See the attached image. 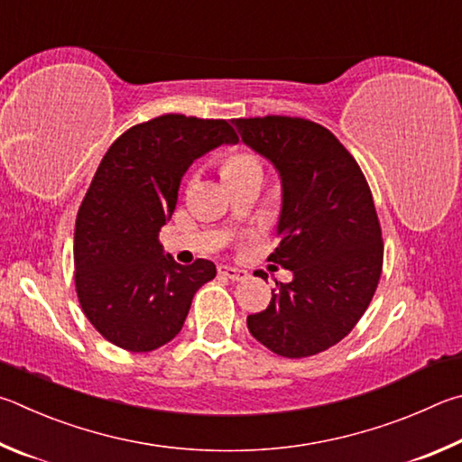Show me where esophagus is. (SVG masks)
<instances>
[{
	"label": "esophagus",
	"instance_id": "esophagus-1",
	"mask_svg": "<svg viewBox=\"0 0 462 462\" xmlns=\"http://www.w3.org/2000/svg\"><path fill=\"white\" fill-rule=\"evenodd\" d=\"M218 273H221V276H225V278H229L231 282H241V280H245L249 276L245 270L231 268V265H221V268H218Z\"/></svg>",
	"mask_w": 462,
	"mask_h": 462
}]
</instances>
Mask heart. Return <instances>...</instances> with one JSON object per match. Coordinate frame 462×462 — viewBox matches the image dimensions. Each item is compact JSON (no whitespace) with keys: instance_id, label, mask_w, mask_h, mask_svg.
<instances>
[{"instance_id":"b5f03b06","label":"heart","mask_w":462,"mask_h":462,"mask_svg":"<svg viewBox=\"0 0 462 462\" xmlns=\"http://www.w3.org/2000/svg\"><path fill=\"white\" fill-rule=\"evenodd\" d=\"M249 172H262V162L252 152H237L225 160L223 174L226 180L236 176H244Z\"/></svg>"}]
</instances>
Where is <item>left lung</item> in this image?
<instances>
[{"mask_svg": "<svg viewBox=\"0 0 462 462\" xmlns=\"http://www.w3.org/2000/svg\"><path fill=\"white\" fill-rule=\"evenodd\" d=\"M231 124L278 170L280 245L268 260L294 273L288 284L276 282L270 306L249 314L247 328L282 357H310L349 335L375 294L383 241L374 197L327 127L286 116Z\"/></svg>", "mask_w": 462, "mask_h": 462, "instance_id": "8db88e82", "label": "left lung"}]
</instances>
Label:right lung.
Returning <instances> with one entry per match:
<instances>
[{
  "label": "right lung",
  "mask_w": 462,
  "mask_h": 462,
  "mask_svg": "<svg viewBox=\"0 0 462 462\" xmlns=\"http://www.w3.org/2000/svg\"><path fill=\"white\" fill-rule=\"evenodd\" d=\"M237 143L225 119L153 117L129 127L105 153L77 213L75 286L88 322L109 343L148 353L180 333L213 262L180 265L164 254L160 229L194 160Z\"/></svg>",
  "instance_id": "right-lung-1"
}]
</instances>
